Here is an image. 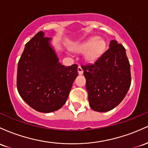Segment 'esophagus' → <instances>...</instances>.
Returning a JSON list of instances; mask_svg holds the SVG:
<instances>
[{
	"label": "esophagus",
	"mask_w": 148,
	"mask_h": 148,
	"mask_svg": "<svg viewBox=\"0 0 148 148\" xmlns=\"http://www.w3.org/2000/svg\"><path fill=\"white\" fill-rule=\"evenodd\" d=\"M77 71H78L79 75H82V74H83V70H82V68H81L79 66H78V67H77Z\"/></svg>",
	"instance_id": "obj_1"
}]
</instances>
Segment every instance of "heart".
<instances>
[{
  "instance_id": "obj_1",
  "label": "heart",
  "mask_w": 148,
  "mask_h": 148,
  "mask_svg": "<svg viewBox=\"0 0 148 148\" xmlns=\"http://www.w3.org/2000/svg\"><path fill=\"white\" fill-rule=\"evenodd\" d=\"M106 42L103 39L96 37L89 38L84 42L77 43L73 47V49L77 53L84 52V58L87 62H94L104 52Z\"/></svg>"
}]
</instances>
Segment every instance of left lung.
<instances>
[{
  "label": "left lung",
  "instance_id": "1",
  "mask_svg": "<svg viewBox=\"0 0 148 148\" xmlns=\"http://www.w3.org/2000/svg\"><path fill=\"white\" fill-rule=\"evenodd\" d=\"M94 64L82 66L91 108L107 112L122 102L132 82L125 48L116 40Z\"/></svg>",
  "mask_w": 148,
  "mask_h": 148
}]
</instances>
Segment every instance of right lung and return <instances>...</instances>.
<instances>
[{
  "label": "right lung",
  "mask_w": 148,
  "mask_h": 148,
  "mask_svg": "<svg viewBox=\"0 0 148 148\" xmlns=\"http://www.w3.org/2000/svg\"><path fill=\"white\" fill-rule=\"evenodd\" d=\"M50 38L38 32L26 44L18 62L16 87L28 105L40 112L60 109L69 97L77 65L65 67L49 44Z\"/></svg>",
  "instance_id": "1"
}]
</instances>
